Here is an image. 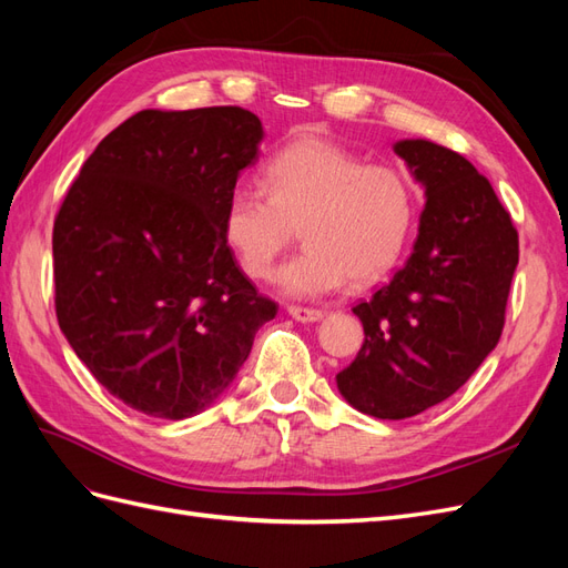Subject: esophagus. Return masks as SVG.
<instances>
[{
    "mask_svg": "<svg viewBox=\"0 0 568 568\" xmlns=\"http://www.w3.org/2000/svg\"><path fill=\"white\" fill-rule=\"evenodd\" d=\"M286 313L294 317L296 322H320L322 311H315V307H303V305H288Z\"/></svg>",
    "mask_w": 568,
    "mask_h": 568,
    "instance_id": "obj_1",
    "label": "esophagus"
}]
</instances>
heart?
<instances>
[{"label":"heart","mask_w":568,"mask_h":568,"mask_svg":"<svg viewBox=\"0 0 568 568\" xmlns=\"http://www.w3.org/2000/svg\"><path fill=\"white\" fill-rule=\"evenodd\" d=\"M415 189L398 168L367 163L329 140L303 134L263 168V186L227 194L222 236L253 280H267L296 239L305 248L280 270L286 296L317 298L351 277L369 284L398 263L415 225Z\"/></svg>","instance_id":"b5f03b06"}]
</instances>
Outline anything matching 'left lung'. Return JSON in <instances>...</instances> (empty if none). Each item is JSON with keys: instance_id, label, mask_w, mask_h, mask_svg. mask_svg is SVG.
Instances as JSON below:
<instances>
[{"instance_id": "obj_1", "label": "left lung", "mask_w": 568, "mask_h": 568, "mask_svg": "<svg viewBox=\"0 0 568 568\" xmlns=\"http://www.w3.org/2000/svg\"><path fill=\"white\" fill-rule=\"evenodd\" d=\"M393 151L424 186L407 263L357 303L365 343L336 374L355 409L405 419L467 384L500 341L519 234L490 182L459 153L426 140Z\"/></svg>"}]
</instances>
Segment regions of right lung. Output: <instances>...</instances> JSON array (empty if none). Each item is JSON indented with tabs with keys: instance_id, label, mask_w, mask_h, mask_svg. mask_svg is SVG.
I'll list each match as a JSON object with an SVG mask.
<instances>
[{
	"instance_id": "1",
	"label": "right lung",
	"mask_w": 568,
	"mask_h": 568,
	"mask_svg": "<svg viewBox=\"0 0 568 568\" xmlns=\"http://www.w3.org/2000/svg\"><path fill=\"white\" fill-rule=\"evenodd\" d=\"M261 140V120L239 106L146 109L99 142L61 203V332L101 386L149 417L215 403L277 315L222 236Z\"/></svg>"
}]
</instances>
